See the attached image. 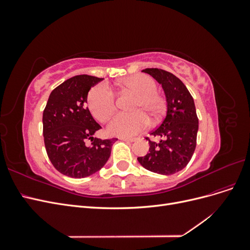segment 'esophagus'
I'll return each instance as SVG.
<instances>
[{
    "mask_svg": "<svg viewBox=\"0 0 250 250\" xmlns=\"http://www.w3.org/2000/svg\"><path fill=\"white\" fill-rule=\"evenodd\" d=\"M120 140L123 142H129V143H132L135 141V139H132V138H130V139L129 138H120Z\"/></svg>",
    "mask_w": 250,
    "mask_h": 250,
    "instance_id": "esophagus-1",
    "label": "esophagus"
}]
</instances>
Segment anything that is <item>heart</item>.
<instances>
[{
	"mask_svg": "<svg viewBox=\"0 0 250 250\" xmlns=\"http://www.w3.org/2000/svg\"><path fill=\"white\" fill-rule=\"evenodd\" d=\"M120 85L126 90L137 94L133 104V112L119 113L107 125V131L112 135L127 138L143 131L149 126L147 117L157 118L163 109L162 98L156 94L155 81L147 75H132L121 80ZM87 104L93 116L100 122L107 121L116 111V96L106 84H98L89 90Z\"/></svg>",
	"mask_w": 250,
	"mask_h": 250,
	"instance_id": "b5f03b06",
	"label": "heart"
}]
</instances>
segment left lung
Segmentation results:
<instances>
[{
    "mask_svg": "<svg viewBox=\"0 0 250 250\" xmlns=\"http://www.w3.org/2000/svg\"><path fill=\"white\" fill-rule=\"evenodd\" d=\"M142 72L152 76L164 89L167 111L162 124L151 135L160 139L149 141V153L138 157L144 168L162 175H171L183 170L190 162L196 148L198 118L193 97L175 75L161 69Z\"/></svg>",
    "mask_w": 250,
    "mask_h": 250,
    "instance_id": "left-lung-1",
    "label": "left lung"
}]
</instances>
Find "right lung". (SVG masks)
Masks as SVG:
<instances>
[{
	"label": "right lung",
	"instance_id": "obj_1",
	"mask_svg": "<svg viewBox=\"0 0 250 250\" xmlns=\"http://www.w3.org/2000/svg\"><path fill=\"white\" fill-rule=\"evenodd\" d=\"M103 78L77 75L52 90L42 113L43 139L55 169L65 176L83 178L103 168L118 139L101 140V128L86 107L89 89ZM90 139L92 146L86 141Z\"/></svg>",
	"mask_w": 250,
	"mask_h": 250
}]
</instances>
